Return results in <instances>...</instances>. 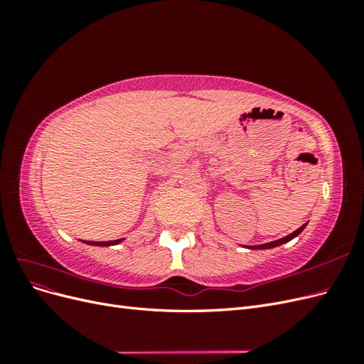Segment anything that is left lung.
Listing matches in <instances>:
<instances>
[{
    "instance_id": "8db88e82",
    "label": "left lung",
    "mask_w": 364,
    "mask_h": 364,
    "mask_svg": "<svg viewBox=\"0 0 364 364\" xmlns=\"http://www.w3.org/2000/svg\"><path fill=\"white\" fill-rule=\"evenodd\" d=\"M305 226H306V223H305V225H302L299 229H296L294 232L289 234L287 237L279 238V240H274V241H270V243H264V245H258V246H245V247H246V249H257V250H264V249H273V247H278V246H281V245H284V243H289L290 240L296 238V237L299 235V234L302 232V230L305 229Z\"/></svg>"
}]
</instances>
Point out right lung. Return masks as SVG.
Segmentation results:
<instances>
[{
    "label": "right lung",
    "instance_id": "right-lung-1",
    "mask_svg": "<svg viewBox=\"0 0 364 364\" xmlns=\"http://www.w3.org/2000/svg\"><path fill=\"white\" fill-rule=\"evenodd\" d=\"M124 238H119V240H112V241H83L85 245H90V246H115V245H119L121 241H123Z\"/></svg>",
    "mask_w": 364,
    "mask_h": 364
}]
</instances>
